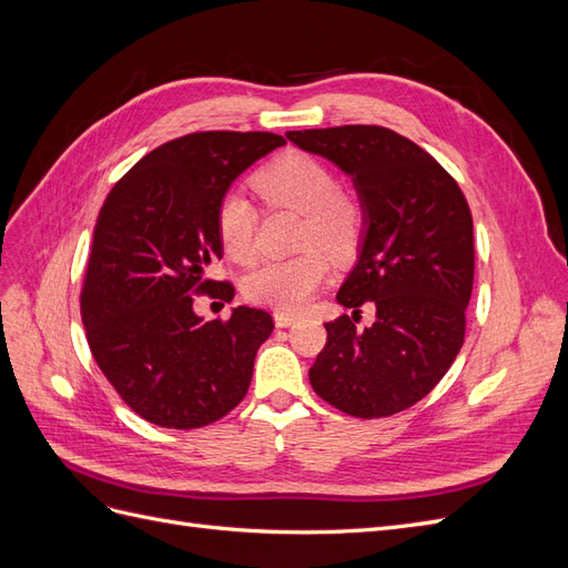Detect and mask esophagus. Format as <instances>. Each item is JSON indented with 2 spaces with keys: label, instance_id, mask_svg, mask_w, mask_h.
Returning <instances> with one entry per match:
<instances>
[{
  "label": "esophagus",
  "instance_id": "34e87169",
  "mask_svg": "<svg viewBox=\"0 0 568 568\" xmlns=\"http://www.w3.org/2000/svg\"><path fill=\"white\" fill-rule=\"evenodd\" d=\"M296 320H298L296 313H282V311L274 313V324L277 326H291Z\"/></svg>",
  "mask_w": 568,
  "mask_h": 568
}]
</instances>
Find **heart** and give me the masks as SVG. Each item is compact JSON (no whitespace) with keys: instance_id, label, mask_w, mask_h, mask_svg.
I'll use <instances>...</instances> for the list:
<instances>
[{"instance_id":"heart-1","label":"heart","mask_w":568,"mask_h":568,"mask_svg":"<svg viewBox=\"0 0 568 568\" xmlns=\"http://www.w3.org/2000/svg\"><path fill=\"white\" fill-rule=\"evenodd\" d=\"M257 194L270 209H288L303 215L298 232L305 248L291 257H270L248 272L244 294L274 311H298L313 298L329 274V257L348 253L363 232L365 209L359 199L336 186L334 170L303 151L274 159L253 175ZM215 230L222 251L234 263H251L257 251V211L242 189H227L215 205Z\"/></svg>"}]
</instances>
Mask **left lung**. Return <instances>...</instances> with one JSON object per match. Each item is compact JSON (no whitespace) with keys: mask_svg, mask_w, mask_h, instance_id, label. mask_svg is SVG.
<instances>
[{"mask_svg":"<svg viewBox=\"0 0 568 568\" xmlns=\"http://www.w3.org/2000/svg\"><path fill=\"white\" fill-rule=\"evenodd\" d=\"M286 140L353 175L367 225L336 294L353 317L324 324L311 384L351 417H390L443 379L464 343L474 286L469 203L432 153L388 128L296 130ZM363 304L377 313L369 327L356 326Z\"/></svg>","mask_w":568,"mask_h":568,"instance_id":"8db88e82","label":"left lung"}]
</instances>
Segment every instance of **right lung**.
<instances>
[{
  "mask_svg": "<svg viewBox=\"0 0 568 568\" xmlns=\"http://www.w3.org/2000/svg\"><path fill=\"white\" fill-rule=\"evenodd\" d=\"M272 132H192L130 168L101 205L80 313L109 384L142 419L199 428L232 412L251 386L253 359L272 334L265 311L234 307L205 322L194 296L230 298V282L205 280L222 257L215 205L265 153Z\"/></svg>",
  "mask_w": 568,
  "mask_h": 568,
  "instance_id": "1",
  "label": "right lung"
}]
</instances>
